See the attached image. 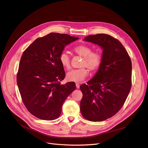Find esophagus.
<instances>
[{
    "label": "esophagus",
    "mask_w": 148,
    "mask_h": 148,
    "mask_svg": "<svg viewBox=\"0 0 148 148\" xmlns=\"http://www.w3.org/2000/svg\"><path fill=\"white\" fill-rule=\"evenodd\" d=\"M76 87L77 88H79V82H76Z\"/></svg>",
    "instance_id": "1"
}]
</instances>
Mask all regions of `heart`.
<instances>
[{
    "mask_svg": "<svg viewBox=\"0 0 148 148\" xmlns=\"http://www.w3.org/2000/svg\"><path fill=\"white\" fill-rule=\"evenodd\" d=\"M73 52L78 55L83 57L81 66L78 69H73L67 73L66 78L68 81L73 82H80L83 81L88 75L87 67L90 71L95 72L99 68L102 62V56L98 52H92V48L86 45H80L75 46ZM60 64L63 68L69 69L70 68V57L69 55L62 52L59 57Z\"/></svg>",
    "mask_w": 148,
    "mask_h": 148,
    "instance_id": "obj_1",
    "label": "heart"
}]
</instances>
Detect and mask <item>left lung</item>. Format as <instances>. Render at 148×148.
I'll use <instances>...</instances> for the list:
<instances>
[{"label": "left lung", "mask_w": 148, "mask_h": 148, "mask_svg": "<svg viewBox=\"0 0 148 148\" xmlns=\"http://www.w3.org/2000/svg\"><path fill=\"white\" fill-rule=\"evenodd\" d=\"M103 50L102 62L93 78L80 86L82 116L99 122L115 115L121 109L131 87L132 63L122 44L108 34L90 35L84 39Z\"/></svg>", "instance_id": "obj_1"}]
</instances>
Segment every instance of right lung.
Wrapping results in <instances>:
<instances>
[{"instance_id":"right-lung-1","label":"right lung","mask_w":148,"mask_h":148,"mask_svg":"<svg viewBox=\"0 0 148 148\" xmlns=\"http://www.w3.org/2000/svg\"><path fill=\"white\" fill-rule=\"evenodd\" d=\"M78 38L52 32L37 38L23 52L17 83L25 106L33 116L45 121L60 116L62 104L76 86L74 82L61 84L66 74L59 57L66 45Z\"/></svg>"}]
</instances>
